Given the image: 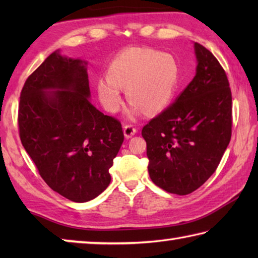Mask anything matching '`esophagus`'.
Listing matches in <instances>:
<instances>
[{"label": "esophagus", "mask_w": 258, "mask_h": 258, "mask_svg": "<svg viewBox=\"0 0 258 258\" xmlns=\"http://www.w3.org/2000/svg\"><path fill=\"white\" fill-rule=\"evenodd\" d=\"M135 133H137V128H135L133 125H125L124 126V135L126 139L132 138Z\"/></svg>", "instance_id": "1"}]
</instances>
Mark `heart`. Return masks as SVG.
Returning a JSON list of instances; mask_svg holds the SVG:
<instances>
[{"mask_svg":"<svg viewBox=\"0 0 258 258\" xmlns=\"http://www.w3.org/2000/svg\"><path fill=\"white\" fill-rule=\"evenodd\" d=\"M180 82V67L173 55L156 50H132L116 56L109 64L107 80L98 82V95L109 112L123 101L120 90L132 106L130 118L143 111L157 113L168 106Z\"/></svg>","mask_w":258,"mask_h":258,"instance_id":"b5f03b06","label":"heart"}]
</instances>
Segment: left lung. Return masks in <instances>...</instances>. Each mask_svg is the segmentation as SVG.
<instances>
[{"instance_id": "8db88e82", "label": "left lung", "mask_w": 258, "mask_h": 258, "mask_svg": "<svg viewBox=\"0 0 258 258\" xmlns=\"http://www.w3.org/2000/svg\"><path fill=\"white\" fill-rule=\"evenodd\" d=\"M196 76L167 109L142 128L151 181L189 195L216 171L232 132V94L224 69L195 43Z\"/></svg>"}]
</instances>
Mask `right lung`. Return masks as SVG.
I'll return each mask as SVG.
<instances>
[{"mask_svg":"<svg viewBox=\"0 0 258 258\" xmlns=\"http://www.w3.org/2000/svg\"><path fill=\"white\" fill-rule=\"evenodd\" d=\"M86 61L51 53L25 82L18 125L21 143L52 190L72 202L107 189L124 133L90 102Z\"/></svg>","mask_w":258,"mask_h":258,"instance_id":"right-lung-1","label":"right lung"}]
</instances>
